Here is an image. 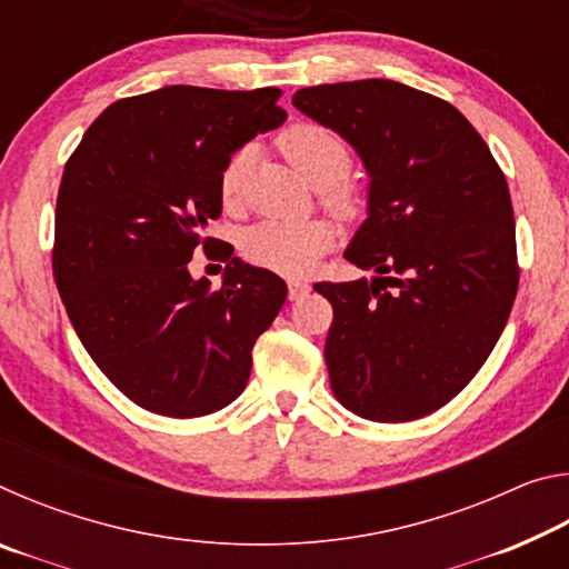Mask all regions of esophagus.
<instances>
[{
    "label": "esophagus",
    "instance_id": "obj_1",
    "mask_svg": "<svg viewBox=\"0 0 569 569\" xmlns=\"http://www.w3.org/2000/svg\"><path fill=\"white\" fill-rule=\"evenodd\" d=\"M308 291H311V286L303 283V281L288 283V298H291V301H301V298L308 296Z\"/></svg>",
    "mask_w": 569,
    "mask_h": 569
}]
</instances>
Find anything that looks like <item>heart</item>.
I'll return each instance as SVG.
<instances>
[{"label":"heart","mask_w":569,"mask_h":569,"mask_svg":"<svg viewBox=\"0 0 569 569\" xmlns=\"http://www.w3.org/2000/svg\"><path fill=\"white\" fill-rule=\"evenodd\" d=\"M278 148L301 176L319 188V200L336 218L353 220L363 210V192L349 178L353 158L341 134L319 122H296L278 138ZM250 148H238L218 176V192L226 208H238L243 200L246 176L250 166ZM336 240V228L323 218L298 220H263L248 228L240 238V253L253 266L268 268L288 278L308 276L329 253Z\"/></svg>","instance_id":"obj_1"}]
</instances>
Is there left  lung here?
I'll list each match as a JSON object with an SVG mask.
<instances>
[{"instance_id":"obj_1","label":"left lung","mask_w":569,"mask_h":569,"mask_svg":"<svg viewBox=\"0 0 569 569\" xmlns=\"http://www.w3.org/2000/svg\"><path fill=\"white\" fill-rule=\"evenodd\" d=\"M293 104L349 140L371 176L369 218L343 258L379 276L313 286L333 306L331 389L363 419L427 417L475 379L512 311L505 172L455 104L409 84H319Z\"/></svg>"}]
</instances>
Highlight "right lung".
Listing matches in <instances>:
<instances>
[{"instance_id": "right-lung-1", "label": "right lung", "mask_w": 569, "mask_h": 569, "mask_svg": "<svg viewBox=\"0 0 569 569\" xmlns=\"http://www.w3.org/2000/svg\"><path fill=\"white\" fill-rule=\"evenodd\" d=\"M281 94L190 84L134 94L90 124L64 166L52 248L57 291L104 377L160 417H206L236 401L253 343L286 301L276 273L203 236L223 210L220 168L286 120ZM200 244L229 263L218 292L187 271Z\"/></svg>"}]
</instances>
